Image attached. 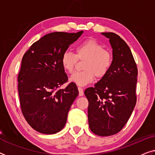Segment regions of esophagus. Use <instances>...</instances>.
I'll list each match as a JSON object with an SVG mask.
<instances>
[{"mask_svg": "<svg viewBox=\"0 0 155 155\" xmlns=\"http://www.w3.org/2000/svg\"><path fill=\"white\" fill-rule=\"evenodd\" d=\"M78 91H79V96H82L84 94V92H83V89L80 87H78Z\"/></svg>", "mask_w": 155, "mask_h": 155, "instance_id": "34e87169", "label": "esophagus"}]
</instances>
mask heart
Instances as JSON below:
<instances>
[{
	"label": "heart",
	"instance_id": "1",
	"mask_svg": "<svg viewBox=\"0 0 155 155\" xmlns=\"http://www.w3.org/2000/svg\"><path fill=\"white\" fill-rule=\"evenodd\" d=\"M78 60H84V71H78L71 77V81L79 86H84L97 78H103L111 69L114 57L110 51L105 49L102 44L94 39H87L78 44L75 54L69 51L63 52L61 63L65 72L72 73Z\"/></svg>",
	"mask_w": 155,
	"mask_h": 155
}]
</instances>
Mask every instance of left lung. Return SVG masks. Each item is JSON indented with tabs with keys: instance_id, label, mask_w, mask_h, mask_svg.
Masks as SVG:
<instances>
[{
	"instance_id": "1",
	"label": "left lung",
	"mask_w": 155,
	"mask_h": 155,
	"mask_svg": "<svg viewBox=\"0 0 155 155\" xmlns=\"http://www.w3.org/2000/svg\"><path fill=\"white\" fill-rule=\"evenodd\" d=\"M101 35L109 38L114 62L108 73L84 90L89 101L90 130L99 136H110L122 130L136 104L137 68L132 53L119 36L113 32Z\"/></svg>"
}]
</instances>
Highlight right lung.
<instances>
[{
    "mask_svg": "<svg viewBox=\"0 0 155 155\" xmlns=\"http://www.w3.org/2000/svg\"><path fill=\"white\" fill-rule=\"evenodd\" d=\"M82 32L48 34L35 42L22 57L18 77L21 111L38 132L55 134L65 126L78 90L73 82L61 89L68 79L61 58Z\"/></svg>",
    "mask_w": 155,
    "mask_h": 155,
    "instance_id": "obj_1",
    "label": "right lung"
}]
</instances>
